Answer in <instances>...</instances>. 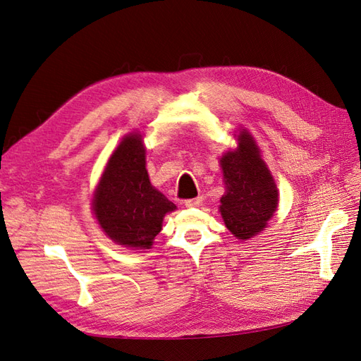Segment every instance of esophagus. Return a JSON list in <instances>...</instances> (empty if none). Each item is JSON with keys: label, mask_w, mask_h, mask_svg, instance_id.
<instances>
[{"label": "esophagus", "mask_w": 361, "mask_h": 361, "mask_svg": "<svg viewBox=\"0 0 361 361\" xmlns=\"http://www.w3.org/2000/svg\"><path fill=\"white\" fill-rule=\"evenodd\" d=\"M203 199L202 197H195V199H190V200H185V206L187 207H197L202 206Z\"/></svg>", "instance_id": "esophagus-1"}]
</instances>
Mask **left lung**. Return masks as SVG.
Instances as JSON below:
<instances>
[{
  "label": "left lung",
  "mask_w": 361,
  "mask_h": 361,
  "mask_svg": "<svg viewBox=\"0 0 361 361\" xmlns=\"http://www.w3.org/2000/svg\"><path fill=\"white\" fill-rule=\"evenodd\" d=\"M226 192L220 212L239 239H248L265 227L274 214L279 192L259 149L247 130L239 135V147L221 158Z\"/></svg>",
  "instance_id": "left-lung-1"
}]
</instances>
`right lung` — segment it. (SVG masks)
I'll return each mask as SVG.
<instances>
[{
	"mask_svg": "<svg viewBox=\"0 0 361 361\" xmlns=\"http://www.w3.org/2000/svg\"><path fill=\"white\" fill-rule=\"evenodd\" d=\"M174 209L176 206L150 185L140 135L123 138L108 161L93 199L104 232L120 245L150 248L161 232L164 215Z\"/></svg>",
	"mask_w": 361,
	"mask_h": 361,
	"instance_id": "obj_1",
	"label": "right lung"
}]
</instances>
